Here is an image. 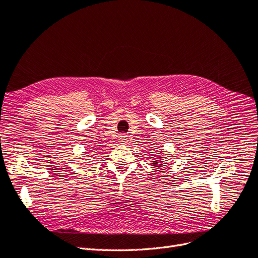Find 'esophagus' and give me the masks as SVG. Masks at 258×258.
Segmentation results:
<instances>
[{
	"label": "esophagus",
	"instance_id": "34e87169",
	"mask_svg": "<svg viewBox=\"0 0 258 258\" xmlns=\"http://www.w3.org/2000/svg\"><path fill=\"white\" fill-rule=\"evenodd\" d=\"M120 138H121V142H122V143L127 142V135H126V134H121Z\"/></svg>",
	"mask_w": 258,
	"mask_h": 258
}]
</instances>
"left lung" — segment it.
<instances>
[{"label":"left lung","instance_id":"obj_1","mask_svg":"<svg viewBox=\"0 0 258 258\" xmlns=\"http://www.w3.org/2000/svg\"><path fill=\"white\" fill-rule=\"evenodd\" d=\"M154 162V163H153V166H156V165H158V161H153ZM162 162V161H161ZM160 165H162V164H160ZM159 165V166H160Z\"/></svg>","mask_w":258,"mask_h":258}]
</instances>
